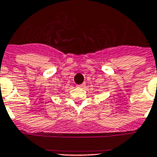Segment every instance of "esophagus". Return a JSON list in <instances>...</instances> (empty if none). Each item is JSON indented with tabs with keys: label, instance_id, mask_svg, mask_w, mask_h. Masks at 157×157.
Wrapping results in <instances>:
<instances>
[{
	"label": "esophagus",
	"instance_id": "34e87169",
	"mask_svg": "<svg viewBox=\"0 0 157 157\" xmlns=\"http://www.w3.org/2000/svg\"><path fill=\"white\" fill-rule=\"evenodd\" d=\"M85 83H82V84H79V85H77L78 87H84Z\"/></svg>",
	"mask_w": 157,
	"mask_h": 157
}]
</instances>
